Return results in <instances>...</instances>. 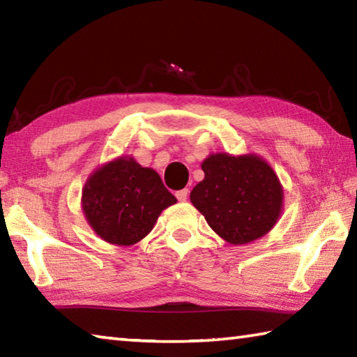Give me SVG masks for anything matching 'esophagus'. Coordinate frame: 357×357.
<instances>
[{
	"instance_id": "34e87169",
	"label": "esophagus",
	"mask_w": 357,
	"mask_h": 357,
	"mask_svg": "<svg viewBox=\"0 0 357 357\" xmlns=\"http://www.w3.org/2000/svg\"><path fill=\"white\" fill-rule=\"evenodd\" d=\"M187 197H189V189H183L176 192V198L181 203H184L187 200Z\"/></svg>"
}]
</instances>
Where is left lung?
<instances>
[{"label": "left lung", "mask_w": 357, "mask_h": 357, "mask_svg": "<svg viewBox=\"0 0 357 357\" xmlns=\"http://www.w3.org/2000/svg\"><path fill=\"white\" fill-rule=\"evenodd\" d=\"M204 179L190 192V202L208 225L233 245L268 234L283 211V187L258 154H209L202 162Z\"/></svg>", "instance_id": "1"}]
</instances>
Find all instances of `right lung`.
I'll return each instance as SVG.
<instances>
[{
    "instance_id": "add662e5",
    "label": "right lung",
    "mask_w": 357,
    "mask_h": 357,
    "mask_svg": "<svg viewBox=\"0 0 357 357\" xmlns=\"http://www.w3.org/2000/svg\"><path fill=\"white\" fill-rule=\"evenodd\" d=\"M153 168L121 155L94 170L82 190L88 225L105 243L134 245L154 228L160 213L176 203Z\"/></svg>"
}]
</instances>
